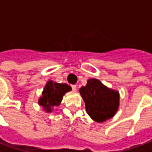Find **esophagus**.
<instances>
[{"label": "esophagus", "mask_w": 152, "mask_h": 152, "mask_svg": "<svg viewBox=\"0 0 152 152\" xmlns=\"http://www.w3.org/2000/svg\"><path fill=\"white\" fill-rule=\"evenodd\" d=\"M72 89H73V91H77V85H72Z\"/></svg>", "instance_id": "esophagus-1"}]
</instances>
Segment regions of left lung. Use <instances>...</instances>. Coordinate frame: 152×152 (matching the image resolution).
Returning a JSON list of instances; mask_svg holds the SVG:
<instances>
[{"mask_svg": "<svg viewBox=\"0 0 152 152\" xmlns=\"http://www.w3.org/2000/svg\"><path fill=\"white\" fill-rule=\"evenodd\" d=\"M87 113L94 121L102 123L110 119L119 107V93L109 89L100 80L91 79L79 89Z\"/></svg>", "mask_w": 152, "mask_h": 152, "instance_id": "obj_1", "label": "left lung"}]
</instances>
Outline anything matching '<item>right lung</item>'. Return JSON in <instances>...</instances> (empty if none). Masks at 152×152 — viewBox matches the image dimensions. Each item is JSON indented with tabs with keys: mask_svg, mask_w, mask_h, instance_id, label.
<instances>
[{
	"mask_svg": "<svg viewBox=\"0 0 152 152\" xmlns=\"http://www.w3.org/2000/svg\"><path fill=\"white\" fill-rule=\"evenodd\" d=\"M71 90L72 88L67 84H58L49 80L45 86L42 96L39 99V104L43 107L45 112L50 113L52 111V107L61 103L65 93Z\"/></svg>",
	"mask_w": 152,
	"mask_h": 152,
	"instance_id": "add662e5",
	"label": "right lung"
}]
</instances>
